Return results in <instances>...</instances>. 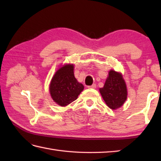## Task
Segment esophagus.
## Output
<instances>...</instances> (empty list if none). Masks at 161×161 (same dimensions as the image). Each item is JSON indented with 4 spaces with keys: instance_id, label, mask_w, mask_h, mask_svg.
I'll return each instance as SVG.
<instances>
[{
    "instance_id": "1",
    "label": "esophagus",
    "mask_w": 161,
    "mask_h": 161,
    "mask_svg": "<svg viewBox=\"0 0 161 161\" xmlns=\"http://www.w3.org/2000/svg\"><path fill=\"white\" fill-rule=\"evenodd\" d=\"M87 87L89 88H96V85L93 84V85H91V86H88Z\"/></svg>"
}]
</instances>
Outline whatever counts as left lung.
I'll use <instances>...</instances> for the list:
<instances>
[{
  "mask_svg": "<svg viewBox=\"0 0 161 161\" xmlns=\"http://www.w3.org/2000/svg\"><path fill=\"white\" fill-rule=\"evenodd\" d=\"M100 92L109 108L116 109L124 104L127 97L126 86L121 74L110 70L104 86Z\"/></svg>",
  "mask_w": 161,
  "mask_h": 161,
  "instance_id": "8db88e82",
  "label": "left lung"
}]
</instances>
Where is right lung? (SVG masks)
<instances>
[{"instance_id":"obj_1","label":"right lung","mask_w":161,"mask_h":161,"mask_svg":"<svg viewBox=\"0 0 161 161\" xmlns=\"http://www.w3.org/2000/svg\"><path fill=\"white\" fill-rule=\"evenodd\" d=\"M73 65H65L60 68L51 80L50 92L53 100L61 107H65L77 100L84 89L74 75Z\"/></svg>"}]
</instances>
